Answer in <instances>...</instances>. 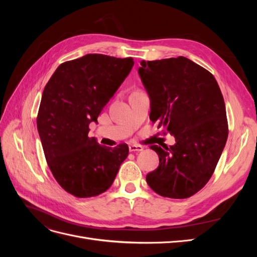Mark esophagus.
Returning a JSON list of instances; mask_svg holds the SVG:
<instances>
[{
	"label": "esophagus",
	"mask_w": 257,
	"mask_h": 257,
	"mask_svg": "<svg viewBox=\"0 0 257 257\" xmlns=\"http://www.w3.org/2000/svg\"><path fill=\"white\" fill-rule=\"evenodd\" d=\"M128 149H130V151L131 152H135V151H143L144 150V148L142 147V146H137V145H131L130 147H128Z\"/></svg>",
	"instance_id": "obj_1"
}]
</instances>
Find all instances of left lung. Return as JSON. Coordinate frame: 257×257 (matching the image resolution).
<instances>
[{"label": "left lung", "mask_w": 257, "mask_h": 257, "mask_svg": "<svg viewBox=\"0 0 257 257\" xmlns=\"http://www.w3.org/2000/svg\"><path fill=\"white\" fill-rule=\"evenodd\" d=\"M138 74L150 98V120L176 139L151 146L160 164L146 177L159 195L188 198L211 178L228 136L226 110L211 73L188 58L142 61Z\"/></svg>", "instance_id": "left-lung-1"}]
</instances>
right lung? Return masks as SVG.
<instances>
[{
    "label": "right lung",
    "mask_w": 257,
    "mask_h": 257,
    "mask_svg": "<svg viewBox=\"0 0 257 257\" xmlns=\"http://www.w3.org/2000/svg\"><path fill=\"white\" fill-rule=\"evenodd\" d=\"M133 65L132 58L85 54L61 64L44 89L38 135L53 177L76 197L107 191L127 158V145L108 148L88 135Z\"/></svg>",
    "instance_id": "obj_1"
}]
</instances>
